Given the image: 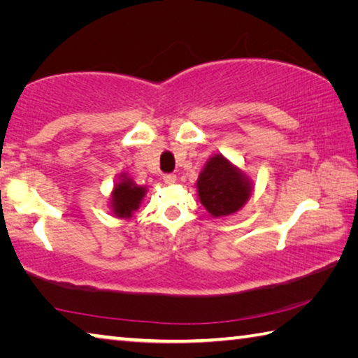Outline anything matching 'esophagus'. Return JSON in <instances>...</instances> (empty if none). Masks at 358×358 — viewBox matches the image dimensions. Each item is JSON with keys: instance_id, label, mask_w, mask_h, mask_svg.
I'll list each match as a JSON object with an SVG mask.
<instances>
[{"instance_id": "34e87169", "label": "esophagus", "mask_w": 358, "mask_h": 358, "mask_svg": "<svg viewBox=\"0 0 358 358\" xmlns=\"http://www.w3.org/2000/svg\"><path fill=\"white\" fill-rule=\"evenodd\" d=\"M162 181H164V183H167V185H172V183H175V181H177V175H175V173H164V175H162Z\"/></svg>"}]
</instances>
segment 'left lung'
I'll list each match as a JSON object with an SVG mask.
<instances>
[{"instance_id":"obj_1","label":"left lung","mask_w":358,"mask_h":358,"mask_svg":"<svg viewBox=\"0 0 358 358\" xmlns=\"http://www.w3.org/2000/svg\"><path fill=\"white\" fill-rule=\"evenodd\" d=\"M197 189L203 207L213 216L235 213L251 196L250 181L221 155L207 162L199 175Z\"/></svg>"}]
</instances>
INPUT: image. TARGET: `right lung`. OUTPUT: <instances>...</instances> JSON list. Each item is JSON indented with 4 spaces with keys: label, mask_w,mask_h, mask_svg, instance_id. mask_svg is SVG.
<instances>
[{
    "label": "right lung",
    "mask_w": 358,
    "mask_h": 358,
    "mask_svg": "<svg viewBox=\"0 0 358 358\" xmlns=\"http://www.w3.org/2000/svg\"><path fill=\"white\" fill-rule=\"evenodd\" d=\"M145 194V187L132 183L129 178H124L115 186L112 194V207L115 215L120 217H129L134 210H137Z\"/></svg>",
    "instance_id": "1"
}]
</instances>
